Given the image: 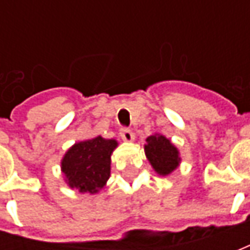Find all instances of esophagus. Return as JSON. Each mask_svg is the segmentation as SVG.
Here are the masks:
<instances>
[{
    "label": "esophagus",
    "instance_id": "obj_1",
    "mask_svg": "<svg viewBox=\"0 0 250 250\" xmlns=\"http://www.w3.org/2000/svg\"><path fill=\"white\" fill-rule=\"evenodd\" d=\"M120 135L121 138L125 140V142H132V140L135 139V133L129 128H121Z\"/></svg>",
    "mask_w": 250,
    "mask_h": 250
}]
</instances>
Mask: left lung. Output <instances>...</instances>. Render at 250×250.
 Listing matches in <instances>:
<instances>
[{
    "label": "left lung",
    "mask_w": 250,
    "mask_h": 250,
    "mask_svg": "<svg viewBox=\"0 0 250 250\" xmlns=\"http://www.w3.org/2000/svg\"><path fill=\"white\" fill-rule=\"evenodd\" d=\"M146 142L145 153L151 167L159 175H169L181 163L177 147L171 143V140L159 133L149 136Z\"/></svg>",
    "instance_id": "1"
}]
</instances>
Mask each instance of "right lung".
Segmentation results:
<instances>
[{
  "label": "right lung",
  "instance_id": "1",
  "mask_svg": "<svg viewBox=\"0 0 250 250\" xmlns=\"http://www.w3.org/2000/svg\"><path fill=\"white\" fill-rule=\"evenodd\" d=\"M117 146L115 139L101 136L75 143L61 161L66 184L82 193H97L110 178L111 154Z\"/></svg>",
  "mask_w": 250,
  "mask_h": 250
}]
</instances>
